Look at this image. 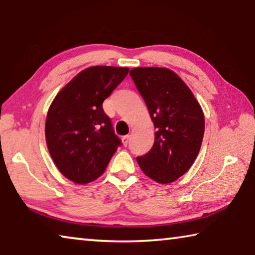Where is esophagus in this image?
<instances>
[{
  "label": "esophagus",
  "mask_w": 255,
  "mask_h": 255,
  "mask_svg": "<svg viewBox=\"0 0 255 255\" xmlns=\"http://www.w3.org/2000/svg\"><path fill=\"white\" fill-rule=\"evenodd\" d=\"M122 140H123V144H124V146H127V145H128V143H129V136H128V135H126V136H123Z\"/></svg>",
  "instance_id": "obj_1"
}]
</instances>
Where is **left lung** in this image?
Instances as JSON below:
<instances>
[{
  "label": "left lung",
  "mask_w": 255,
  "mask_h": 255,
  "mask_svg": "<svg viewBox=\"0 0 255 255\" xmlns=\"http://www.w3.org/2000/svg\"><path fill=\"white\" fill-rule=\"evenodd\" d=\"M154 124L152 149L137 157L141 171L165 184L178 180L195 162L205 132V117L191 90L165 67H136L129 72Z\"/></svg>",
  "instance_id": "obj_1"
}]
</instances>
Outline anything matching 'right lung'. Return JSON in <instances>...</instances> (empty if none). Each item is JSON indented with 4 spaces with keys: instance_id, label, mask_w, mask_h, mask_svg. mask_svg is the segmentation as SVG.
I'll return each instance as SVG.
<instances>
[{
    "instance_id": "right-lung-1",
    "label": "right lung",
    "mask_w": 255,
    "mask_h": 255,
    "mask_svg": "<svg viewBox=\"0 0 255 255\" xmlns=\"http://www.w3.org/2000/svg\"><path fill=\"white\" fill-rule=\"evenodd\" d=\"M128 72V67H88L51 102L45 126L47 147L60 173L76 184L101 176L122 143L102 103Z\"/></svg>"
}]
</instances>
